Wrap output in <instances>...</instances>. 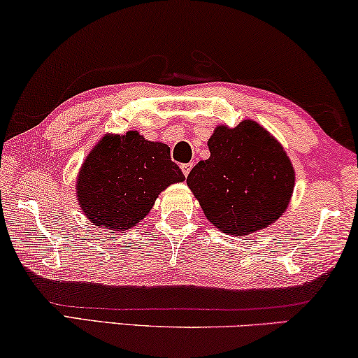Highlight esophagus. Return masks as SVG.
Masks as SVG:
<instances>
[{
  "instance_id": "esophagus-1",
  "label": "esophagus",
  "mask_w": 358,
  "mask_h": 358,
  "mask_svg": "<svg viewBox=\"0 0 358 358\" xmlns=\"http://www.w3.org/2000/svg\"><path fill=\"white\" fill-rule=\"evenodd\" d=\"M191 167H193V164H183V165H181V172H183L185 177H188V175H189Z\"/></svg>"
}]
</instances>
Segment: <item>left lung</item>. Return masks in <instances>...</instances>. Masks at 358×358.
Segmentation results:
<instances>
[{"mask_svg":"<svg viewBox=\"0 0 358 358\" xmlns=\"http://www.w3.org/2000/svg\"><path fill=\"white\" fill-rule=\"evenodd\" d=\"M209 159L186 183L206 219L220 231L248 236L273 225L289 208L295 170L282 144L253 120L215 127Z\"/></svg>","mask_w":358,"mask_h":358,"instance_id":"obj_1","label":"left lung"}]
</instances>
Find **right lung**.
<instances>
[{"label":"right lung","instance_id":"obj_1","mask_svg":"<svg viewBox=\"0 0 358 358\" xmlns=\"http://www.w3.org/2000/svg\"><path fill=\"white\" fill-rule=\"evenodd\" d=\"M183 180L167 144L148 141L138 131L108 133L80 165L76 198L92 225L115 234L139 224L159 194Z\"/></svg>","mask_w":358,"mask_h":358}]
</instances>
